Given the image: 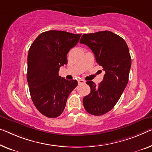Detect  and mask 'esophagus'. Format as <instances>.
Listing matches in <instances>:
<instances>
[{
  "label": "esophagus",
  "mask_w": 152,
  "mask_h": 152,
  "mask_svg": "<svg viewBox=\"0 0 152 152\" xmlns=\"http://www.w3.org/2000/svg\"><path fill=\"white\" fill-rule=\"evenodd\" d=\"M78 83L79 85H80V84H84V83H85V81L83 79H78Z\"/></svg>",
  "instance_id": "34e87169"
}]
</instances>
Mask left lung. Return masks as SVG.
<instances>
[{
	"label": "left lung",
	"mask_w": 152,
	"mask_h": 152,
	"mask_svg": "<svg viewBox=\"0 0 152 152\" xmlns=\"http://www.w3.org/2000/svg\"><path fill=\"white\" fill-rule=\"evenodd\" d=\"M80 43L91 50L96 62L105 71L103 80L98 85L91 80L86 82L91 92L83 102L89 114L99 116L114 107L128 84L130 52L125 40L109 31L84 34Z\"/></svg>",
	"instance_id": "obj_1"
}]
</instances>
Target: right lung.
I'll use <instances>...</instances> for the list:
<instances>
[{
    "label": "right lung",
    "mask_w": 152,
    "mask_h": 152,
    "mask_svg": "<svg viewBox=\"0 0 152 152\" xmlns=\"http://www.w3.org/2000/svg\"><path fill=\"white\" fill-rule=\"evenodd\" d=\"M80 36L63 31H46L28 50L27 81L31 99L37 109L49 118L62 114L69 95L78 85L76 80L61 77L58 72L67 63V54Z\"/></svg>",
    "instance_id": "add662e5"
}]
</instances>
